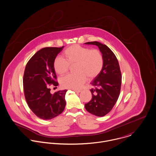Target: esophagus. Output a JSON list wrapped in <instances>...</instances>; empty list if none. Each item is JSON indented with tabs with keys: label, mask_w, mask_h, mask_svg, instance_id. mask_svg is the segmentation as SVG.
<instances>
[{
	"label": "esophagus",
	"mask_w": 156,
	"mask_h": 156,
	"mask_svg": "<svg viewBox=\"0 0 156 156\" xmlns=\"http://www.w3.org/2000/svg\"><path fill=\"white\" fill-rule=\"evenodd\" d=\"M73 91H75V92H76V93H80L81 90H76V89H73Z\"/></svg>",
	"instance_id": "obj_1"
}]
</instances>
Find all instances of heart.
<instances>
[{"instance_id": "heart-1", "label": "heart", "mask_w": 156, "mask_h": 156, "mask_svg": "<svg viewBox=\"0 0 156 156\" xmlns=\"http://www.w3.org/2000/svg\"><path fill=\"white\" fill-rule=\"evenodd\" d=\"M63 56L66 59L58 56L54 61V69L58 75H64L68 72L70 64H76V73L68 74L61 80V84L64 88L76 90L81 88L87 77L89 80L94 78L103 67V56L97 49L73 45L64 51Z\"/></svg>"}]
</instances>
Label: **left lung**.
<instances>
[{"label": "left lung", "mask_w": 156, "mask_h": 156, "mask_svg": "<svg viewBox=\"0 0 156 156\" xmlns=\"http://www.w3.org/2000/svg\"><path fill=\"white\" fill-rule=\"evenodd\" d=\"M86 44L98 46L104 58L102 70L91 82L92 100L85 104L89 113L98 117L108 114L116 103L121 89L122 74L119 61L112 51L105 44L97 41Z\"/></svg>", "instance_id": "obj_1"}]
</instances>
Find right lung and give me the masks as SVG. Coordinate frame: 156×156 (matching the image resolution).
Instances as JSON below:
<instances>
[{"instance_id": "1", "label": "right lung", "mask_w": 156, "mask_h": 156, "mask_svg": "<svg viewBox=\"0 0 156 156\" xmlns=\"http://www.w3.org/2000/svg\"><path fill=\"white\" fill-rule=\"evenodd\" d=\"M45 47L37 51L28 61L23 74L24 95L28 107L39 118L50 120L61 114L66 106L67 90L50 93L49 86L58 85L53 67L54 61L63 49Z\"/></svg>"}]
</instances>
